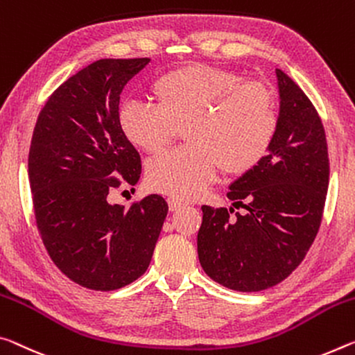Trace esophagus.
Returning <instances> with one entry per match:
<instances>
[{
    "label": "esophagus",
    "mask_w": 355,
    "mask_h": 355,
    "mask_svg": "<svg viewBox=\"0 0 355 355\" xmlns=\"http://www.w3.org/2000/svg\"><path fill=\"white\" fill-rule=\"evenodd\" d=\"M167 204H168V210H171V211H177V210H180V208L184 207V202L178 200L175 198H168Z\"/></svg>",
    "instance_id": "esophagus-1"
}]
</instances>
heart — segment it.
<instances>
[{"label":"heart","mask_w":355,"mask_h":355,"mask_svg":"<svg viewBox=\"0 0 355 355\" xmlns=\"http://www.w3.org/2000/svg\"><path fill=\"white\" fill-rule=\"evenodd\" d=\"M151 99L155 105H123L120 128L134 147L150 155L164 151L178 129H187L189 145L147 167L148 187L180 200L204 193L219 166L230 175L251 171L266 157L278 131L272 89L259 80H241L224 67H173L153 82Z\"/></svg>","instance_id":"b5f03b06"}]
</instances>
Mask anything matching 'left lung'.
<instances>
[{
	"label": "left lung",
	"mask_w": 355,
	"mask_h": 355,
	"mask_svg": "<svg viewBox=\"0 0 355 355\" xmlns=\"http://www.w3.org/2000/svg\"><path fill=\"white\" fill-rule=\"evenodd\" d=\"M279 123L266 157L230 184L235 208L202 207L198 254L216 283L257 292L286 279L305 259L322 221L329 151L318 110L277 69Z\"/></svg>",
	"instance_id": "obj_1"
}]
</instances>
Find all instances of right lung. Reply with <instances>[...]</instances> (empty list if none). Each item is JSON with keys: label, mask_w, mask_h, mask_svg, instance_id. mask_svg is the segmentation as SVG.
Here are the masks:
<instances>
[{"label": "right lung", "mask_w": 355, "mask_h": 355, "mask_svg": "<svg viewBox=\"0 0 355 355\" xmlns=\"http://www.w3.org/2000/svg\"><path fill=\"white\" fill-rule=\"evenodd\" d=\"M150 58H104L52 93L33 131L28 177L39 235L67 278L115 291L147 272L167 202L150 194L131 207L107 196L137 184L140 155L120 128V94ZM119 177L116 178V175Z\"/></svg>", "instance_id": "right-lung-1"}]
</instances>
